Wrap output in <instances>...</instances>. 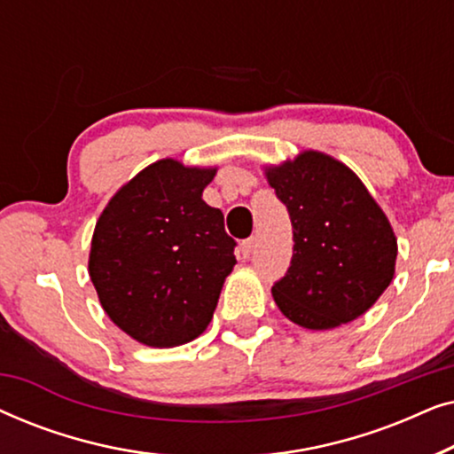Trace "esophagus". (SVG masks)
Masks as SVG:
<instances>
[{
	"label": "esophagus",
	"mask_w": 454,
	"mask_h": 454,
	"mask_svg": "<svg viewBox=\"0 0 454 454\" xmlns=\"http://www.w3.org/2000/svg\"><path fill=\"white\" fill-rule=\"evenodd\" d=\"M254 246H256V238H247V239L241 241V256L250 258L252 252H254Z\"/></svg>",
	"instance_id": "esophagus-1"
}]
</instances>
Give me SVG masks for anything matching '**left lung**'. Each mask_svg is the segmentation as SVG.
<instances>
[{
    "label": "left lung",
    "mask_w": 454,
    "mask_h": 454,
    "mask_svg": "<svg viewBox=\"0 0 454 454\" xmlns=\"http://www.w3.org/2000/svg\"><path fill=\"white\" fill-rule=\"evenodd\" d=\"M266 177L294 227L291 264L272 285L278 309L312 331L368 312L393 281L396 239L365 185L349 167L314 151Z\"/></svg>",
    "instance_id": "8db88e82"
}]
</instances>
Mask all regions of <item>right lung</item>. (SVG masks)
Masks as SVG:
<instances>
[{
	"mask_svg": "<svg viewBox=\"0 0 454 454\" xmlns=\"http://www.w3.org/2000/svg\"><path fill=\"white\" fill-rule=\"evenodd\" d=\"M215 169L163 159L111 198L89 272L101 306L129 337L177 347L202 334L235 264V239L202 200Z\"/></svg>",
	"mask_w": 454,
	"mask_h": 454,
	"instance_id": "add662e5",
	"label": "right lung"
}]
</instances>
